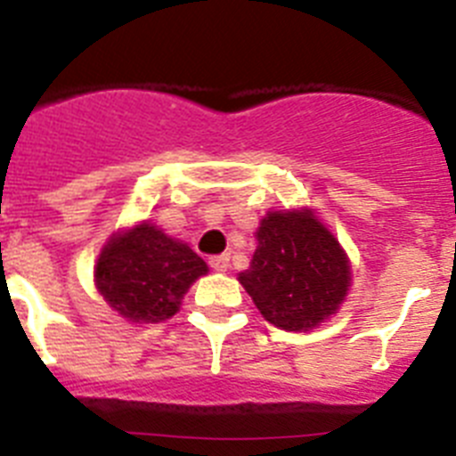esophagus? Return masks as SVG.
<instances>
[{"instance_id": "obj_1", "label": "esophagus", "mask_w": 456, "mask_h": 456, "mask_svg": "<svg viewBox=\"0 0 456 456\" xmlns=\"http://www.w3.org/2000/svg\"><path fill=\"white\" fill-rule=\"evenodd\" d=\"M209 267L215 269V272H228V267H231V256H215L209 257Z\"/></svg>"}]
</instances>
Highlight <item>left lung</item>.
<instances>
[{
  "label": "left lung",
  "mask_w": 456,
  "mask_h": 456,
  "mask_svg": "<svg viewBox=\"0 0 456 456\" xmlns=\"http://www.w3.org/2000/svg\"><path fill=\"white\" fill-rule=\"evenodd\" d=\"M256 240L251 265L237 278L269 324L301 333L336 315L352 285V263L313 209H272Z\"/></svg>",
  "instance_id": "obj_1"
}]
</instances>
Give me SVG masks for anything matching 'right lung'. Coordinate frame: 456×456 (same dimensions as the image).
Returning <instances> with one entry per match:
<instances>
[{
	"label": "right lung",
	"mask_w": 456,
	"mask_h": 456,
	"mask_svg": "<svg viewBox=\"0 0 456 456\" xmlns=\"http://www.w3.org/2000/svg\"><path fill=\"white\" fill-rule=\"evenodd\" d=\"M209 269L189 244L151 221L114 232L95 263V288L109 308L134 324L171 320L187 289Z\"/></svg>",
	"instance_id": "obj_1"
}]
</instances>
